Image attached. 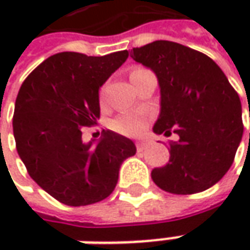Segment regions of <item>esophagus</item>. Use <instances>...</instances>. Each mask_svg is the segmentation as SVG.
<instances>
[{"label":"esophagus","instance_id":"34e87169","mask_svg":"<svg viewBox=\"0 0 250 250\" xmlns=\"http://www.w3.org/2000/svg\"><path fill=\"white\" fill-rule=\"evenodd\" d=\"M146 146H147V142H145V140H139V142H136V149L139 150V151L146 149Z\"/></svg>","mask_w":250,"mask_h":250}]
</instances>
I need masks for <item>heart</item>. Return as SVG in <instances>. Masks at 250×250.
<instances>
[{
    "mask_svg": "<svg viewBox=\"0 0 250 250\" xmlns=\"http://www.w3.org/2000/svg\"><path fill=\"white\" fill-rule=\"evenodd\" d=\"M143 71L142 68H135L132 73ZM130 73V75H132ZM101 100H103V94H101ZM149 118L146 114L143 112H125L120 115L118 118H115L112 122V129L118 132L121 135L125 136H139L143 133V130L147 126Z\"/></svg>",
    "mask_w": 250,
    "mask_h": 250,
    "instance_id": "1",
    "label": "heart"
}]
</instances>
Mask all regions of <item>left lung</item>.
<instances>
[{
  "label": "left lung",
  "instance_id": "8db88e82",
  "mask_svg": "<svg viewBox=\"0 0 250 250\" xmlns=\"http://www.w3.org/2000/svg\"><path fill=\"white\" fill-rule=\"evenodd\" d=\"M130 57L159 79L161 108L153 132L179 136L169 143V161L151 171L153 182L175 195L211 188L232 166L242 139L238 93L210 57L187 45L157 40Z\"/></svg>",
  "mask_w": 250,
  "mask_h": 250
}]
</instances>
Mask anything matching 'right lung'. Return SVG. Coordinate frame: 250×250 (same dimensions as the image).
<instances>
[{
	"instance_id": "obj_1",
	"label": "right lung",
	"mask_w": 250,
	"mask_h": 250,
	"mask_svg": "<svg viewBox=\"0 0 250 250\" xmlns=\"http://www.w3.org/2000/svg\"><path fill=\"white\" fill-rule=\"evenodd\" d=\"M128 55L54 54L19 89L12 120L18 154L34 182L63 205L86 206L110 196L121 164L136 153L132 140L112 130H103L99 140L82 136L100 118L99 89Z\"/></svg>"
}]
</instances>
